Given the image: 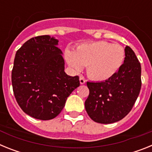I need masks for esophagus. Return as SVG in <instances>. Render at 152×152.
Instances as JSON below:
<instances>
[{
  "label": "esophagus",
  "instance_id": "esophagus-1",
  "mask_svg": "<svg viewBox=\"0 0 152 152\" xmlns=\"http://www.w3.org/2000/svg\"><path fill=\"white\" fill-rule=\"evenodd\" d=\"M79 80H80V84H85V82H86V80L84 79V77H81V76H80V78H79Z\"/></svg>",
  "mask_w": 152,
  "mask_h": 152
}]
</instances>
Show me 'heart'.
Here are the masks:
<instances>
[{
    "label": "heart",
    "instance_id": "heart-1",
    "mask_svg": "<svg viewBox=\"0 0 152 152\" xmlns=\"http://www.w3.org/2000/svg\"><path fill=\"white\" fill-rule=\"evenodd\" d=\"M126 50L122 45L107 41H96L79 45L75 52L67 49L65 58L75 72L88 66L91 78L103 81L111 78L122 68L126 60Z\"/></svg>",
    "mask_w": 152,
    "mask_h": 152
}]
</instances>
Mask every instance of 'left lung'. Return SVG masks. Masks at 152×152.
Listing matches in <instances>:
<instances>
[{
    "mask_svg": "<svg viewBox=\"0 0 152 152\" xmlns=\"http://www.w3.org/2000/svg\"><path fill=\"white\" fill-rule=\"evenodd\" d=\"M119 72L101 82H87L89 96L85 101L88 116L96 123H116L131 111L142 87L140 62L129 46Z\"/></svg>",
    "mask_w": 152,
    "mask_h": 152,
    "instance_id": "left-lung-1",
    "label": "left lung"
}]
</instances>
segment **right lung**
Instances as JSON below:
<instances>
[{
  "label": "right lung",
  "mask_w": 152,
  "mask_h": 152,
  "mask_svg": "<svg viewBox=\"0 0 152 152\" xmlns=\"http://www.w3.org/2000/svg\"><path fill=\"white\" fill-rule=\"evenodd\" d=\"M58 42L49 35L36 36L16 53L11 75L13 94L22 110L35 119L56 117L68 96L80 86L78 76L64 72Z\"/></svg>",
  "instance_id": "obj_1"
}]
</instances>
